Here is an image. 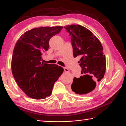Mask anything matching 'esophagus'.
I'll use <instances>...</instances> for the list:
<instances>
[{"label":"esophagus","instance_id":"obj_1","mask_svg":"<svg viewBox=\"0 0 126 126\" xmlns=\"http://www.w3.org/2000/svg\"><path fill=\"white\" fill-rule=\"evenodd\" d=\"M64 71L65 72H69V70L67 68H64Z\"/></svg>","mask_w":126,"mask_h":126}]
</instances>
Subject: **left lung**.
Segmentation results:
<instances>
[{"label": "left lung", "mask_w": 126, "mask_h": 126, "mask_svg": "<svg viewBox=\"0 0 126 126\" xmlns=\"http://www.w3.org/2000/svg\"><path fill=\"white\" fill-rule=\"evenodd\" d=\"M71 36L74 57L79 56L81 76L74 77L71 90L76 94L85 95L95 89L103 78L106 69V57L98 39L88 29L79 25L64 26Z\"/></svg>", "instance_id": "obj_1"}]
</instances>
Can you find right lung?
Returning <instances> with one entry per match:
<instances>
[{"label":"right lung","instance_id":"1","mask_svg":"<svg viewBox=\"0 0 126 126\" xmlns=\"http://www.w3.org/2000/svg\"><path fill=\"white\" fill-rule=\"evenodd\" d=\"M63 26L34 28L18 39L13 51L11 69L18 86L29 97L41 100L51 94L53 85L63 73L62 67L41 62L42 52L49 40Z\"/></svg>","mask_w":126,"mask_h":126}]
</instances>
